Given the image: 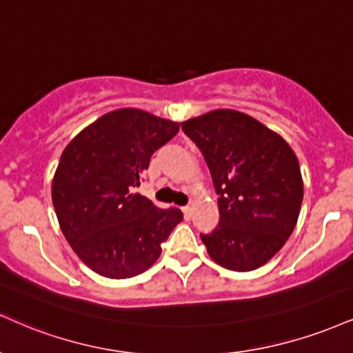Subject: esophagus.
Returning <instances> with one entry per match:
<instances>
[{
	"mask_svg": "<svg viewBox=\"0 0 353 353\" xmlns=\"http://www.w3.org/2000/svg\"><path fill=\"white\" fill-rule=\"evenodd\" d=\"M182 212H184L185 219H190V215H192V207H190V205L182 207Z\"/></svg>",
	"mask_w": 353,
	"mask_h": 353,
	"instance_id": "obj_1",
	"label": "esophagus"
}]
</instances>
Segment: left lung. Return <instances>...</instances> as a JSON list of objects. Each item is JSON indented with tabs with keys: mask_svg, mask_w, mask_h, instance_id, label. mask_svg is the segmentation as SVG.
Instances as JSON below:
<instances>
[{
	"mask_svg": "<svg viewBox=\"0 0 353 353\" xmlns=\"http://www.w3.org/2000/svg\"><path fill=\"white\" fill-rule=\"evenodd\" d=\"M181 126L202 151L219 195V225L201 235L210 258L232 271L260 268L298 222L304 188L294 151L235 110H214Z\"/></svg>",
	"mask_w": 353,
	"mask_h": 353,
	"instance_id": "obj_1",
	"label": "left lung"
}]
</instances>
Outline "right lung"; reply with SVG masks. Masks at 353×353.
I'll return each mask as SVG.
<instances>
[{
    "instance_id": "add662e5",
    "label": "right lung",
    "mask_w": 353,
    "mask_h": 353,
    "mask_svg": "<svg viewBox=\"0 0 353 353\" xmlns=\"http://www.w3.org/2000/svg\"><path fill=\"white\" fill-rule=\"evenodd\" d=\"M179 131L174 123L136 108H121L80 131L63 150L52 181L61 230L77 256L105 278L146 271L161 254L182 212L158 209L141 194L152 152Z\"/></svg>"
}]
</instances>
